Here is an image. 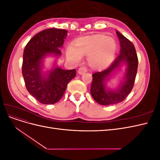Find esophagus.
Here are the masks:
<instances>
[{"mask_svg":"<svg viewBox=\"0 0 160 160\" xmlns=\"http://www.w3.org/2000/svg\"><path fill=\"white\" fill-rule=\"evenodd\" d=\"M87 71H88V69H87L85 67H81L79 69V70H78V73L79 75H83V73H85V72H86Z\"/></svg>","mask_w":160,"mask_h":160,"instance_id":"esophagus-1","label":"esophagus"}]
</instances>
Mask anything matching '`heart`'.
Here are the masks:
<instances>
[{
  "label": "heart",
  "mask_w": 160,
  "mask_h": 160,
  "mask_svg": "<svg viewBox=\"0 0 160 160\" xmlns=\"http://www.w3.org/2000/svg\"><path fill=\"white\" fill-rule=\"evenodd\" d=\"M117 45L113 38L104 35H96L81 38L73 46H69L66 55L68 59L79 62L82 55H88L89 66L95 69L108 67L114 59Z\"/></svg>",
  "instance_id": "1"
}]
</instances>
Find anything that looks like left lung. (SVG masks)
<instances>
[{
  "label": "left lung",
  "mask_w": 160,
  "mask_h": 160,
  "mask_svg": "<svg viewBox=\"0 0 160 160\" xmlns=\"http://www.w3.org/2000/svg\"><path fill=\"white\" fill-rule=\"evenodd\" d=\"M120 42V52L111 65L106 69L92 75L91 94L94 100L103 105H111L123 101L132 91L137 75L138 59L133 43L116 31ZM125 63L127 66L124 80L116 90H111L106 86L112 72Z\"/></svg>",
  "instance_id": "left-lung-1"
}]
</instances>
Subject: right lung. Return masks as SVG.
Masks as SVG:
<instances>
[{"label": "right lung", "mask_w": 160, "mask_h": 160, "mask_svg": "<svg viewBox=\"0 0 160 160\" xmlns=\"http://www.w3.org/2000/svg\"><path fill=\"white\" fill-rule=\"evenodd\" d=\"M65 29L48 28L28 42L23 52L22 73L27 91L38 102L54 104L63 95L67 85L76 76V70L56 66L43 74L42 60L50 54L59 57L67 37Z\"/></svg>", "instance_id": "add662e5"}]
</instances>
